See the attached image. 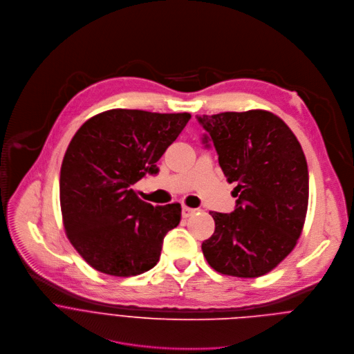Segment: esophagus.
<instances>
[{"instance_id":"34e87169","label":"esophagus","mask_w":354,"mask_h":354,"mask_svg":"<svg viewBox=\"0 0 354 354\" xmlns=\"http://www.w3.org/2000/svg\"><path fill=\"white\" fill-rule=\"evenodd\" d=\"M196 210L195 209H191V207H188V206H183V217L184 218H188V217H191L194 213H195Z\"/></svg>"}]
</instances>
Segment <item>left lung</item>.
Here are the masks:
<instances>
[{"instance_id": "obj_1", "label": "left lung", "mask_w": 354, "mask_h": 354, "mask_svg": "<svg viewBox=\"0 0 354 354\" xmlns=\"http://www.w3.org/2000/svg\"><path fill=\"white\" fill-rule=\"evenodd\" d=\"M218 163L235 183L231 214L210 212L216 231L202 243L209 265L236 277H258L276 268L301 236L309 201V173L291 129L272 113L251 110L196 115Z\"/></svg>"}]
</instances>
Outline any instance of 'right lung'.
<instances>
[{
	"label": "right lung",
	"instance_id": "add662e5",
	"mask_svg": "<svg viewBox=\"0 0 354 354\" xmlns=\"http://www.w3.org/2000/svg\"><path fill=\"white\" fill-rule=\"evenodd\" d=\"M191 115L110 110L73 137L60 170V207L67 237L96 270L136 276L152 269L163 239L181 220L180 203L152 206L131 185L158 174L156 162Z\"/></svg>",
	"mask_w": 354,
	"mask_h": 354
}]
</instances>
